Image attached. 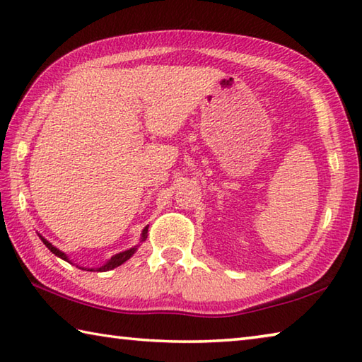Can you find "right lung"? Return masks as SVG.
<instances>
[{
  "instance_id": "add662e5",
  "label": "right lung",
  "mask_w": 362,
  "mask_h": 362,
  "mask_svg": "<svg viewBox=\"0 0 362 362\" xmlns=\"http://www.w3.org/2000/svg\"><path fill=\"white\" fill-rule=\"evenodd\" d=\"M146 231H148V226H145L144 228V231H142V241H145V238H146ZM40 238H41V241L46 244V247L51 250L52 254H56L57 257H60V259L62 260H66V262H70L69 260V257H66L62 250H59L57 247H54L51 243L49 241H46L45 238H42L41 235H40ZM137 250V246H134V247H131V249H127V250H124V252H119V254H116V255H113L112 259H110L105 265H102V267H99V268H83V269H88V272H108V269H113V268H116V267H119V265H122V263H124L126 260H129L131 257L134 255V252H136ZM71 263V262H70Z\"/></svg>"
}]
</instances>
